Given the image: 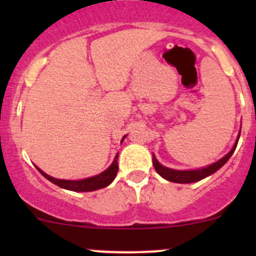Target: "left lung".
Wrapping results in <instances>:
<instances>
[{"label":"left lung","mask_w":256,"mask_h":256,"mask_svg":"<svg viewBox=\"0 0 256 256\" xmlns=\"http://www.w3.org/2000/svg\"><path fill=\"white\" fill-rule=\"evenodd\" d=\"M239 138H240V131H239V135H238V138H236V144H234L233 148H232L230 151L226 154V156L222 157L220 160H218V161L214 162V164H209V166L202 167V168L183 170V171H180V170L170 168V167H166V166H164V164H160V162L157 161L156 157H154V154H152V162H154V167L160 176H161L162 178H164V180H170V182H174V183L198 182V180H203V178L213 174L214 172L218 171L220 167H223L224 164H226V161L230 158L232 154H233L234 151H236V144H238V141H239Z\"/></svg>","instance_id":"left-lung-1"}]
</instances>
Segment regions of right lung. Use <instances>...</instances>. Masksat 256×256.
<instances>
[{"label": "right lung", "mask_w": 256, "mask_h": 256, "mask_svg": "<svg viewBox=\"0 0 256 256\" xmlns=\"http://www.w3.org/2000/svg\"><path fill=\"white\" fill-rule=\"evenodd\" d=\"M125 138L126 135L124 136L122 140H121V144H122V141L125 140ZM118 152L115 156V158H114L112 164H110L105 171H102V174H96V176L84 178V180H58V178H54L49 176L47 174H44V172H43L40 168H38L37 166L36 167H37V170L40 172L42 176H44L48 180H50L52 183L56 184L58 187L64 188V190H73V192H92V190H100V188L108 187V186L115 180L116 174H118Z\"/></svg>", "instance_id": "obj_1"}]
</instances>
